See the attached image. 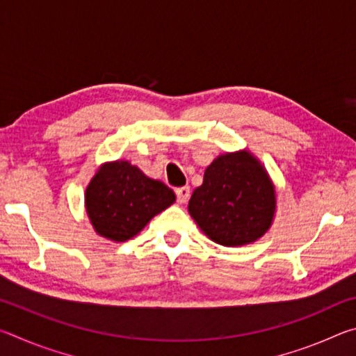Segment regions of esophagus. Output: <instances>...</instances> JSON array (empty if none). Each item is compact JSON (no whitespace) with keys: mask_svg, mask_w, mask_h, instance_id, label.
Masks as SVG:
<instances>
[{"mask_svg":"<svg viewBox=\"0 0 356 356\" xmlns=\"http://www.w3.org/2000/svg\"><path fill=\"white\" fill-rule=\"evenodd\" d=\"M176 196L180 204H185L190 200V186H180V188L176 190Z\"/></svg>","mask_w":356,"mask_h":356,"instance_id":"obj_1","label":"esophagus"}]
</instances>
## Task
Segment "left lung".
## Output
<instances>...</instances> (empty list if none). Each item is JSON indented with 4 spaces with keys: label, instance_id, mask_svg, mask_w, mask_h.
<instances>
[{
    "label": "left lung",
    "instance_id": "left-lung-1",
    "mask_svg": "<svg viewBox=\"0 0 356 356\" xmlns=\"http://www.w3.org/2000/svg\"><path fill=\"white\" fill-rule=\"evenodd\" d=\"M275 209L272 180L248 150L215 159L188 202L191 218L222 246H242L261 238L272 226Z\"/></svg>",
    "mask_w": 356,
    "mask_h": 356
}]
</instances>
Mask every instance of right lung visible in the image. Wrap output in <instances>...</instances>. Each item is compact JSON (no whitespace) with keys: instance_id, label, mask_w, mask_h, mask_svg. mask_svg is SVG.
Masks as SVG:
<instances>
[{"instance_id":"obj_1","label":"right lung","mask_w":356,"mask_h":356,"mask_svg":"<svg viewBox=\"0 0 356 356\" xmlns=\"http://www.w3.org/2000/svg\"><path fill=\"white\" fill-rule=\"evenodd\" d=\"M174 201L176 195L170 186L147 177L125 160L102 165L84 195L95 232L114 242L135 237Z\"/></svg>"}]
</instances>
